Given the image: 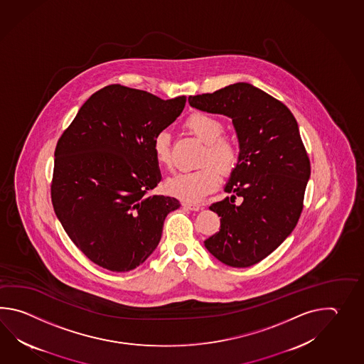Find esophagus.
<instances>
[{
  "label": "esophagus",
  "instance_id": "34e87169",
  "mask_svg": "<svg viewBox=\"0 0 364 364\" xmlns=\"http://www.w3.org/2000/svg\"><path fill=\"white\" fill-rule=\"evenodd\" d=\"M185 208L190 209V210H199L201 209L200 204H196V203H188V201H186L182 204Z\"/></svg>",
  "mask_w": 364,
  "mask_h": 364
}]
</instances>
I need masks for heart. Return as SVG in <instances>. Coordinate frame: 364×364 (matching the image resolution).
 Returning <instances> with one entry per match:
<instances>
[{
    "instance_id": "heart-1",
    "label": "heart",
    "mask_w": 364,
    "mask_h": 364,
    "mask_svg": "<svg viewBox=\"0 0 364 364\" xmlns=\"http://www.w3.org/2000/svg\"><path fill=\"white\" fill-rule=\"evenodd\" d=\"M185 127L205 143L201 163L212 161L218 169L229 173L238 163V148L232 140L224 138V124L217 117L195 112L185 121ZM152 152L161 166L171 165V135L166 130L156 132L152 140ZM212 164H205L196 171H181L165 183L166 191L186 201H198L216 188L220 171Z\"/></svg>"
}]
</instances>
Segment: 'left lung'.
Wrapping results in <instances>:
<instances>
[{
  "label": "left lung",
  "instance_id": "8db88e82",
  "mask_svg": "<svg viewBox=\"0 0 364 364\" xmlns=\"http://www.w3.org/2000/svg\"><path fill=\"white\" fill-rule=\"evenodd\" d=\"M188 102L232 118L240 143L238 163L225 185L232 195L209 207L221 225L204 246L221 263L251 267L287 240L302 213L311 166L296 119L281 101L243 82L190 96Z\"/></svg>",
  "mask_w": 364,
  "mask_h": 364
}]
</instances>
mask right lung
<instances>
[{
  "label": "right lung",
  "mask_w": 364,
  "mask_h": 364,
  "mask_svg": "<svg viewBox=\"0 0 364 364\" xmlns=\"http://www.w3.org/2000/svg\"><path fill=\"white\" fill-rule=\"evenodd\" d=\"M186 96L110 85L93 93L63 132L55 151L52 203L65 232L91 262L127 272L144 263L181 207L149 195L161 173L152 152L156 132L173 124Z\"/></svg>",
  "instance_id": "add662e5"
}]
</instances>
